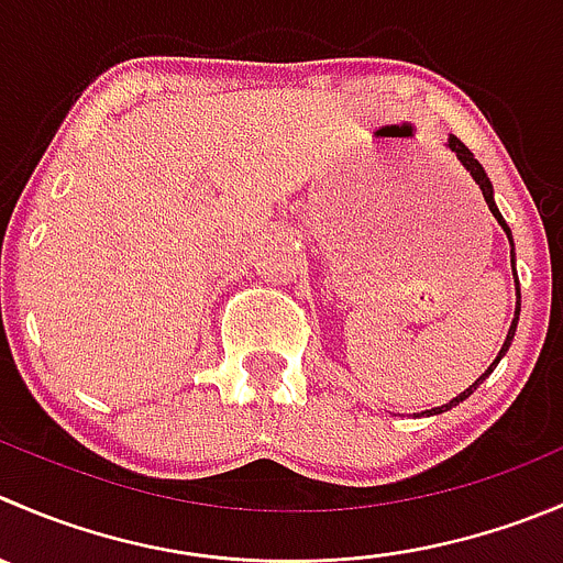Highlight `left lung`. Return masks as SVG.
Instances as JSON below:
<instances>
[{
  "instance_id": "obj_1",
  "label": "left lung",
  "mask_w": 563,
  "mask_h": 563,
  "mask_svg": "<svg viewBox=\"0 0 563 563\" xmlns=\"http://www.w3.org/2000/svg\"><path fill=\"white\" fill-rule=\"evenodd\" d=\"M445 145H449V148H451V151H454V154H456V159H460V165H462V167H465V170H467V173H471V178H473V181H476V187H478V189H482V195H484V203H487V209H489V211H493V217H495V220H498V225H500V228H504V231H506V239H509V244H511V266H515V239H511V231H509V225H506L504 214H500V211H498V206H495V192H493V181H489V178H487V173H484V167H482V165H478V159H476V156H473V154H471V148H467V145H465V143H462V140H456V136H454V134H449V143H445ZM515 288H517V305H515V319H511V327H509V335H506L504 346H500L498 357H495V360H493V365H489V368H487V371H484V374H482V376H478V379H476V382H473V385H471V387H467V390H462V393H460V396H456V398H451V401H449V404H443V407H432V409H423V412H420V415H443V412H449V409H451V407H456V404H460V401H465V398H467V396H471V393H473V390H476V387H478V385H482V382H484V379H487V376H489V374H493V371H495V365H498V363H500V357H504V354H506V352H509L511 341H515V332H517V321H520V283H517V269H515ZM415 418H418V415H415Z\"/></svg>"
}]
</instances>
